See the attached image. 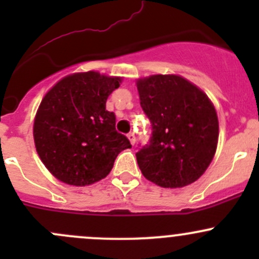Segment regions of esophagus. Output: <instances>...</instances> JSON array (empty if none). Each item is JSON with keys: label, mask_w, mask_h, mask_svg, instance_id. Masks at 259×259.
<instances>
[{"label": "esophagus", "mask_w": 259, "mask_h": 259, "mask_svg": "<svg viewBox=\"0 0 259 259\" xmlns=\"http://www.w3.org/2000/svg\"><path fill=\"white\" fill-rule=\"evenodd\" d=\"M127 139L130 140V143H132L133 145H134L135 142H137V138H135L134 133H129V134H127Z\"/></svg>", "instance_id": "esophagus-1"}]
</instances>
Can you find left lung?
<instances>
[{
    "instance_id": "obj_1",
    "label": "left lung",
    "mask_w": 259,
    "mask_h": 259,
    "mask_svg": "<svg viewBox=\"0 0 259 259\" xmlns=\"http://www.w3.org/2000/svg\"><path fill=\"white\" fill-rule=\"evenodd\" d=\"M151 124L148 144L137 153L143 176L164 188L192 184L215 154L217 111L199 88L178 75H151L137 82Z\"/></svg>"
}]
</instances>
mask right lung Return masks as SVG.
Listing matches in <instances>:
<instances>
[{"instance_id":"1","label":"right lung","mask_w":259,"mask_h":259,"mask_svg":"<svg viewBox=\"0 0 259 259\" xmlns=\"http://www.w3.org/2000/svg\"><path fill=\"white\" fill-rule=\"evenodd\" d=\"M120 77L77 72L60 80L42 99L33 122L38 156L61 182L85 187L105 178L117 154L132 148L106 110Z\"/></svg>"}]
</instances>
